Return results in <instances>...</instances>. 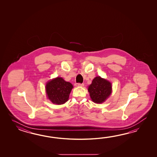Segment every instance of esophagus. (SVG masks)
Instances as JSON below:
<instances>
[{"label": "esophagus", "instance_id": "1", "mask_svg": "<svg viewBox=\"0 0 157 157\" xmlns=\"http://www.w3.org/2000/svg\"><path fill=\"white\" fill-rule=\"evenodd\" d=\"M75 86L77 87H82L84 86L83 83H75Z\"/></svg>", "mask_w": 157, "mask_h": 157}]
</instances>
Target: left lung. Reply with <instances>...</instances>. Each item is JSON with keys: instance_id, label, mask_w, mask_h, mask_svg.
<instances>
[{"instance_id": "1", "label": "left lung", "mask_w": 157, "mask_h": 157, "mask_svg": "<svg viewBox=\"0 0 157 157\" xmlns=\"http://www.w3.org/2000/svg\"><path fill=\"white\" fill-rule=\"evenodd\" d=\"M88 91L93 102L102 103L112 93V83L100 76H97L94 78L92 83L89 86Z\"/></svg>"}]
</instances>
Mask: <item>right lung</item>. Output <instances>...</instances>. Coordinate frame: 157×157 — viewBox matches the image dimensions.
Here are the masks:
<instances>
[{
    "label": "right lung",
    "mask_w": 157,
    "mask_h": 157,
    "mask_svg": "<svg viewBox=\"0 0 157 157\" xmlns=\"http://www.w3.org/2000/svg\"><path fill=\"white\" fill-rule=\"evenodd\" d=\"M73 85L64 80L62 77H57L48 81L45 90L48 98L54 104L60 105L68 100Z\"/></svg>",
    "instance_id": "right-lung-1"
}]
</instances>
